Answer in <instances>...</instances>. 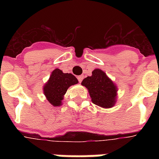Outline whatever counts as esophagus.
I'll list each match as a JSON object with an SVG mask.
<instances>
[{"label":"esophagus","mask_w":159,"mask_h":159,"mask_svg":"<svg viewBox=\"0 0 159 159\" xmlns=\"http://www.w3.org/2000/svg\"><path fill=\"white\" fill-rule=\"evenodd\" d=\"M77 79H78V81H79V83H81V82L83 81V76H77Z\"/></svg>","instance_id":"esophagus-1"}]
</instances>
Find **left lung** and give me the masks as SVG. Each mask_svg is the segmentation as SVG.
<instances>
[{
	"mask_svg": "<svg viewBox=\"0 0 159 159\" xmlns=\"http://www.w3.org/2000/svg\"><path fill=\"white\" fill-rule=\"evenodd\" d=\"M81 84L86 87L92 102L98 107L107 109L116 105L117 87L102 70H93L92 76H87Z\"/></svg>",
	"mask_w": 159,
	"mask_h": 159,
	"instance_id": "8db88e82",
	"label": "left lung"
}]
</instances>
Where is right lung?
Instances as JSON below:
<instances>
[{"label": "right lung", "instance_id": "right-lung-1", "mask_svg": "<svg viewBox=\"0 0 159 159\" xmlns=\"http://www.w3.org/2000/svg\"><path fill=\"white\" fill-rule=\"evenodd\" d=\"M78 83V80L71 73H64L59 69L53 70L49 79L43 86L46 99L53 107L62 105L64 95L70 87Z\"/></svg>", "mask_w": 159, "mask_h": 159}]
</instances>
